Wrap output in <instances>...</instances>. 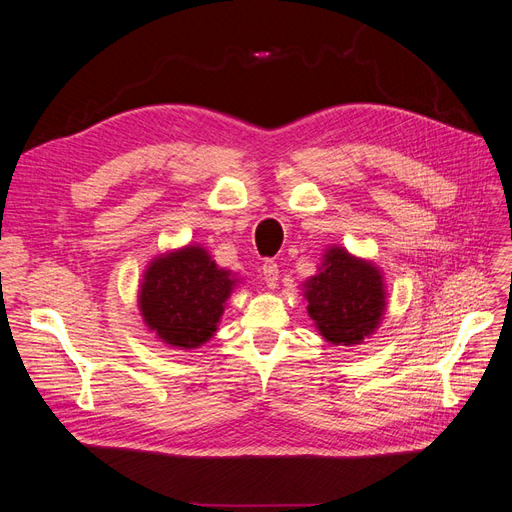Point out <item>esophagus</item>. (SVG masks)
Listing matches in <instances>:
<instances>
[{"mask_svg":"<svg viewBox=\"0 0 512 512\" xmlns=\"http://www.w3.org/2000/svg\"><path fill=\"white\" fill-rule=\"evenodd\" d=\"M262 277H265V282L269 288L277 286V277H280V267H277L275 260H265V265H262Z\"/></svg>","mask_w":512,"mask_h":512,"instance_id":"obj_1","label":"esophagus"}]
</instances>
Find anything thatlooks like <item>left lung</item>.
Instances as JSON below:
<instances>
[{"mask_svg": "<svg viewBox=\"0 0 512 512\" xmlns=\"http://www.w3.org/2000/svg\"><path fill=\"white\" fill-rule=\"evenodd\" d=\"M307 314L327 342L361 344L378 329L386 309L382 273L371 262L331 247L320 273L305 282Z\"/></svg>", "mask_w": 512, "mask_h": 512, "instance_id": "left-lung-1", "label": "left lung"}]
</instances>
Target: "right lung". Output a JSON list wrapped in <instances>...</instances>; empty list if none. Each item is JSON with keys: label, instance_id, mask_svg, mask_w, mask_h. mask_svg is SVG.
<instances>
[{"label": "right lung", "instance_id": "right-lung-1", "mask_svg": "<svg viewBox=\"0 0 512 512\" xmlns=\"http://www.w3.org/2000/svg\"><path fill=\"white\" fill-rule=\"evenodd\" d=\"M235 284V275L218 269L205 247L188 245L151 260L138 290V307L149 331L164 344L190 350L218 331Z\"/></svg>", "mask_w": 512, "mask_h": 512}]
</instances>
